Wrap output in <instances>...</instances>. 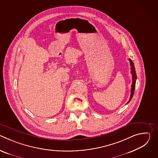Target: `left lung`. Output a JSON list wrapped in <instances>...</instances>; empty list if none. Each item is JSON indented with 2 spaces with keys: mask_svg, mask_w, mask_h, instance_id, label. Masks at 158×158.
<instances>
[{
  "mask_svg": "<svg viewBox=\"0 0 158 158\" xmlns=\"http://www.w3.org/2000/svg\"><path fill=\"white\" fill-rule=\"evenodd\" d=\"M129 60L130 62V64L131 66V73H132V83L131 85V96H130V98L129 101L127 102V104H128L130 101L131 100V99L133 97L134 93V90H135V86H136V81L137 79V76H136V71H135V67H134V65L133 62L132 61V60L131 59H129Z\"/></svg>",
  "mask_w": 158,
  "mask_h": 158,
  "instance_id": "1",
  "label": "left lung"
}]
</instances>
